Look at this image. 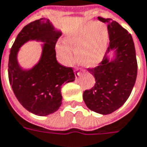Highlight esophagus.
I'll list each match as a JSON object with an SVG mask.
<instances>
[{
  "instance_id": "1",
  "label": "esophagus",
  "mask_w": 147,
  "mask_h": 147,
  "mask_svg": "<svg viewBox=\"0 0 147 147\" xmlns=\"http://www.w3.org/2000/svg\"><path fill=\"white\" fill-rule=\"evenodd\" d=\"M74 72L76 73V74L78 75V76H79V75H80V72H78V69H75Z\"/></svg>"
}]
</instances>
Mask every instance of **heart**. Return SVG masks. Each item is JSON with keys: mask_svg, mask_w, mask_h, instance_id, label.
<instances>
[{"mask_svg": "<svg viewBox=\"0 0 147 147\" xmlns=\"http://www.w3.org/2000/svg\"><path fill=\"white\" fill-rule=\"evenodd\" d=\"M109 42L107 28L100 23H88L79 31L67 37L66 42L58 46L61 60L70 64L73 55L70 48L74 49V56L79 65L92 68L103 59Z\"/></svg>", "mask_w": 147, "mask_h": 147, "instance_id": "obj_1", "label": "heart"}]
</instances>
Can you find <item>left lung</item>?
I'll return each mask as SVG.
<instances>
[{"instance_id": "obj_1", "label": "left lung", "mask_w": 147, "mask_h": 147, "mask_svg": "<svg viewBox=\"0 0 147 147\" xmlns=\"http://www.w3.org/2000/svg\"><path fill=\"white\" fill-rule=\"evenodd\" d=\"M107 24L110 43L102 61L88 70L96 79L93 88L83 92L82 98L91 110L108 115L120 108L132 92L138 74V62L133 37L119 23L98 17ZM115 50L116 58L108 55Z\"/></svg>"}]
</instances>
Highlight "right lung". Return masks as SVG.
Listing matches in <instances>:
<instances>
[{
  "label": "right lung",
  "mask_w": 147,
  "mask_h": 147,
  "mask_svg": "<svg viewBox=\"0 0 147 147\" xmlns=\"http://www.w3.org/2000/svg\"><path fill=\"white\" fill-rule=\"evenodd\" d=\"M61 36L47 19L29 23L16 37L9 56L8 76L10 86L20 103L26 110L39 116L53 114L62 104L61 86L73 82L75 74L71 67L58 63L55 44ZM29 40L45 42L38 64L29 71H23L17 61V53Z\"/></svg>",
  "instance_id": "add662e5"
}]
</instances>
